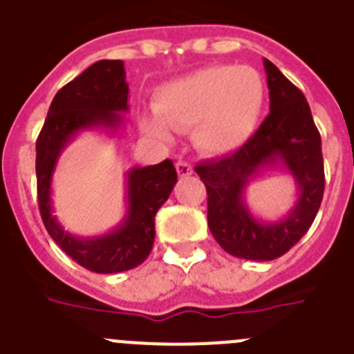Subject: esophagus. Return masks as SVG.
I'll return each instance as SVG.
<instances>
[{"instance_id": "1", "label": "esophagus", "mask_w": 354, "mask_h": 354, "mask_svg": "<svg viewBox=\"0 0 354 354\" xmlns=\"http://www.w3.org/2000/svg\"><path fill=\"white\" fill-rule=\"evenodd\" d=\"M176 171L180 176H189V174L194 173L192 165L189 164V162H176Z\"/></svg>"}]
</instances>
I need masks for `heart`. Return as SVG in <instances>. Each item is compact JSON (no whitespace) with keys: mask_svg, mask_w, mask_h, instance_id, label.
<instances>
[{"mask_svg":"<svg viewBox=\"0 0 354 354\" xmlns=\"http://www.w3.org/2000/svg\"><path fill=\"white\" fill-rule=\"evenodd\" d=\"M264 104V82L250 66H212L165 82L157 90L155 118L142 129L162 142H171L167 126L178 132L192 129L199 151L222 157L252 138Z\"/></svg>","mask_w":354,"mask_h":354,"instance_id":"heart-1","label":"heart"}]
</instances>
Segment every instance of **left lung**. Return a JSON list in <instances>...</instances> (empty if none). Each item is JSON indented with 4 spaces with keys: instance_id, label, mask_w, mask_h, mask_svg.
I'll return each mask as SVG.
<instances>
[{
    "instance_id": "left-lung-1",
    "label": "left lung",
    "mask_w": 354,
    "mask_h": 354,
    "mask_svg": "<svg viewBox=\"0 0 354 354\" xmlns=\"http://www.w3.org/2000/svg\"><path fill=\"white\" fill-rule=\"evenodd\" d=\"M270 114L236 153L196 165L208 192V227L225 252L248 261L284 256L312 225L324 192L321 136L301 93L268 59H263ZM286 170L297 185L293 208L263 221L246 205L250 181L264 170Z\"/></svg>"
}]
</instances>
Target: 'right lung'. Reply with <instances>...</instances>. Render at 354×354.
Returning <instances> with one entry per match:
<instances>
[{
	"mask_svg": "<svg viewBox=\"0 0 354 354\" xmlns=\"http://www.w3.org/2000/svg\"><path fill=\"white\" fill-rule=\"evenodd\" d=\"M129 113V84L122 59H102L63 86L53 98L37 139L38 208L58 247L82 268L120 273L145 263L155 240V215L178 181L173 160L136 165L127 171V209L122 222L106 234L77 236L54 215L53 176L59 157L79 133L98 130L118 136Z\"/></svg>",
	"mask_w": 354,
	"mask_h": 354,
	"instance_id": "right-lung-1",
	"label": "right lung"
}]
</instances>
